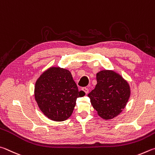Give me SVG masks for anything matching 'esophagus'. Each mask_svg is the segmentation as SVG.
I'll use <instances>...</instances> for the list:
<instances>
[{
  "mask_svg": "<svg viewBox=\"0 0 155 155\" xmlns=\"http://www.w3.org/2000/svg\"><path fill=\"white\" fill-rule=\"evenodd\" d=\"M82 91L84 92V93H86V94H87L88 93V89L87 88H86V87H84V88H82Z\"/></svg>",
  "mask_w": 155,
  "mask_h": 155,
  "instance_id": "esophagus-1",
  "label": "esophagus"
}]
</instances>
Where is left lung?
I'll return each mask as SVG.
<instances>
[{
    "mask_svg": "<svg viewBox=\"0 0 155 155\" xmlns=\"http://www.w3.org/2000/svg\"><path fill=\"white\" fill-rule=\"evenodd\" d=\"M97 84L88 94L98 115L105 120L117 116L125 107L131 94L129 83L112 70L97 73Z\"/></svg>",
    "mask_w": 155,
    "mask_h": 155,
    "instance_id": "1",
    "label": "left lung"
}]
</instances>
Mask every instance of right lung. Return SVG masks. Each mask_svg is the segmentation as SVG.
Here are the masks:
<instances>
[{"label":"right lung","mask_w":155,"mask_h":155,"mask_svg":"<svg viewBox=\"0 0 155 155\" xmlns=\"http://www.w3.org/2000/svg\"><path fill=\"white\" fill-rule=\"evenodd\" d=\"M35 98L41 111L51 120L61 122L71 116L78 97L85 95L79 91L69 70L51 67L36 81Z\"/></svg>","instance_id":"right-lung-1"}]
</instances>
